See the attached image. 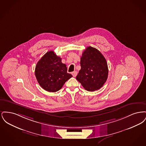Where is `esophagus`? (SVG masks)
<instances>
[{
  "label": "esophagus",
  "mask_w": 146,
  "mask_h": 146,
  "mask_svg": "<svg viewBox=\"0 0 146 146\" xmlns=\"http://www.w3.org/2000/svg\"><path fill=\"white\" fill-rule=\"evenodd\" d=\"M72 74L73 75V76H74V77H76V75H77V72H76V71L73 72L72 73Z\"/></svg>",
  "instance_id": "esophagus-1"
}]
</instances>
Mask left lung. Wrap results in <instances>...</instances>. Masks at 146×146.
Returning <instances> with one entry per match:
<instances>
[{
    "label": "left lung",
    "mask_w": 146,
    "mask_h": 146,
    "mask_svg": "<svg viewBox=\"0 0 146 146\" xmlns=\"http://www.w3.org/2000/svg\"><path fill=\"white\" fill-rule=\"evenodd\" d=\"M81 70L76 76V80L84 88L89 91L100 89L106 83L108 74L107 61L97 49L86 48L80 58Z\"/></svg>",
    "instance_id": "8db88e82"
}]
</instances>
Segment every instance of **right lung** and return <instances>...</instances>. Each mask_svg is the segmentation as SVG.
<instances>
[{"label":"right lung","instance_id":"right-lung-1","mask_svg":"<svg viewBox=\"0 0 146 146\" xmlns=\"http://www.w3.org/2000/svg\"><path fill=\"white\" fill-rule=\"evenodd\" d=\"M36 80L45 90L54 92L60 90L72 75L67 73L66 65L52 51L47 52L36 63Z\"/></svg>","mask_w":146,"mask_h":146}]
</instances>
